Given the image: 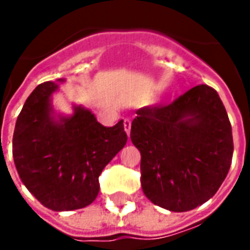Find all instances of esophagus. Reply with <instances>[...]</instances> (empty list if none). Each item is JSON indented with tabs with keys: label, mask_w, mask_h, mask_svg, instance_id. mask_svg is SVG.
Here are the masks:
<instances>
[{
	"label": "esophagus",
	"mask_w": 250,
	"mask_h": 250,
	"mask_svg": "<svg viewBox=\"0 0 250 250\" xmlns=\"http://www.w3.org/2000/svg\"><path fill=\"white\" fill-rule=\"evenodd\" d=\"M125 133H127V136H129V133H131V121H129L128 118L127 119H125Z\"/></svg>",
	"instance_id": "obj_1"
}]
</instances>
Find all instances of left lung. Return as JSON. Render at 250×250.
Masks as SVG:
<instances>
[{"instance_id": "left-lung-1", "label": "left lung", "mask_w": 250, "mask_h": 250, "mask_svg": "<svg viewBox=\"0 0 250 250\" xmlns=\"http://www.w3.org/2000/svg\"><path fill=\"white\" fill-rule=\"evenodd\" d=\"M131 125L143 192L157 206L188 211L213 197L229 174L232 128L217 90L201 84L166 106L143 107Z\"/></svg>"}]
</instances>
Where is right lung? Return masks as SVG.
<instances>
[{
    "label": "right lung",
    "instance_id": "obj_1",
    "mask_svg": "<svg viewBox=\"0 0 250 250\" xmlns=\"http://www.w3.org/2000/svg\"><path fill=\"white\" fill-rule=\"evenodd\" d=\"M63 82H45L35 88L18 117L13 136L19 178L54 211L92 204L100 190L98 176L127 143L123 121L104 127L82 105H72L70 115L57 113L52 94Z\"/></svg>",
    "mask_w": 250,
    "mask_h": 250
}]
</instances>
